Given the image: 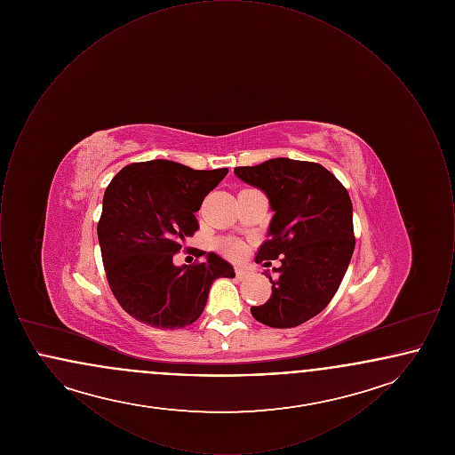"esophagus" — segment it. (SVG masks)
Returning a JSON list of instances; mask_svg holds the SVG:
<instances>
[{
	"instance_id": "34e87169",
	"label": "esophagus",
	"mask_w": 455,
	"mask_h": 455,
	"mask_svg": "<svg viewBox=\"0 0 455 455\" xmlns=\"http://www.w3.org/2000/svg\"><path fill=\"white\" fill-rule=\"evenodd\" d=\"M249 273H247V269H242V267H235V276H237L238 280H243L245 276H247Z\"/></svg>"
}]
</instances>
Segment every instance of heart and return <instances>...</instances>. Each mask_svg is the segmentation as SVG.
Returning a JSON list of instances; mask_svg holds the SVG:
<instances>
[{
  "instance_id": "obj_1",
  "label": "heart",
  "mask_w": 455,
  "mask_h": 455,
  "mask_svg": "<svg viewBox=\"0 0 455 455\" xmlns=\"http://www.w3.org/2000/svg\"><path fill=\"white\" fill-rule=\"evenodd\" d=\"M218 249L230 259H240L243 256V245L234 240V238H225L218 242Z\"/></svg>"
}]
</instances>
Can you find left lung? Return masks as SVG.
Here are the masks:
<instances>
[{
  "instance_id": "8db88e82",
  "label": "left lung",
  "mask_w": 455,
  "mask_h": 455,
  "mask_svg": "<svg viewBox=\"0 0 455 455\" xmlns=\"http://www.w3.org/2000/svg\"><path fill=\"white\" fill-rule=\"evenodd\" d=\"M243 182L262 189L275 217L256 254L266 267L271 297L251 314L269 327H295L323 312L336 295L355 251L353 206L347 188L315 162L271 158L235 167Z\"/></svg>"
}]
</instances>
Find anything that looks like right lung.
<instances>
[{"label": "right lung", "mask_w": 455, "mask_h": 455, "mask_svg": "<svg viewBox=\"0 0 455 455\" xmlns=\"http://www.w3.org/2000/svg\"><path fill=\"white\" fill-rule=\"evenodd\" d=\"M227 173L228 169L195 171L171 160H150L126 165L110 180L97 235L108 286L136 321L158 329L193 324L204 310L212 283L235 276L215 252L182 267L172 262L199 228L195 213L204 196ZM203 254L197 251V258Z\"/></svg>", "instance_id": "right-lung-1"}]
</instances>
